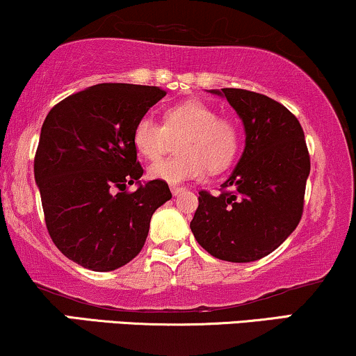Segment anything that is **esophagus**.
Returning a JSON list of instances; mask_svg holds the SVG:
<instances>
[{"instance_id": "obj_1", "label": "esophagus", "mask_w": 356, "mask_h": 356, "mask_svg": "<svg viewBox=\"0 0 356 356\" xmlns=\"http://www.w3.org/2000/svg\"><path fill=\"white\" fill-rule=\"evenodd\" d=\"M183 191H185V188H183V186H171V193H173V196L181 195Z\"/></svg>"}]
</instances>
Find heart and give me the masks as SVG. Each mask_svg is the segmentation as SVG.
Returning <instances> with one entry per match:
<instances>
[{
    "mask_svg": "<svg viewBox=\"0 0 356 356\" xmlns=\"http://www.w3.org/2000/svg\"><path fill=\"white\" fill-rule=\"evenodd\" d=\"M178 140L179 155L153 163L148 175L153 179L179 185L198 179L204 170L213 173L225 170L234 161L241 145L238 122L218 115L213 105L191 99L175 104L163 113V124L150 115L138 118L131 134L135 150L147 160L163 155L170 138Z\"/></svg>",
    "mask_w": 356,
    "mask_h": 356,
    "instance_id": "obj_1",
    "label": "heart"
}]
</instances>
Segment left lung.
Masks as SVG:
<instances>
[{
  "label": "left lung",
  "instance_id": "left-lung-1",
  "mask_svg": "<svg viewBox=\"0 0 356 356\" xmlns=\"http://www.w3.org/2000/svg\"><path fill=\"white\" fill-rule=\"evenodd\" d=\"M211 92L238 112L245 147L219 195L200 191L190 227L213 257L252 262L277 249L300 222L310 155L300 122L277 100L244 89Z\"/></svg>",
  "mask_w": 356,
  "mask_h": 356
}]
</instances>
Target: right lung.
I'll return each instance as SVG.
<instances>
[{
  "mask_svg": "<svg viewBox=\"0 0 356 356\" xmlns=\"http://www.w3.org/2000/svg\"><path fill=\"white\" fill-rule=\"evenodd\" d=\"M160 87L97 84L47 113L34 156L52 243L86 269L107 272L142 251L153 213L171 198L168 185H142L131 134L138 118L163 99ZM139 183L135 192L128 186Z\"/></svg>",
  "mask_w": 356,
  "mask_h": 356,
  "instance_id": "obj_1",
  "label": "right lung"
}]
</instances>
